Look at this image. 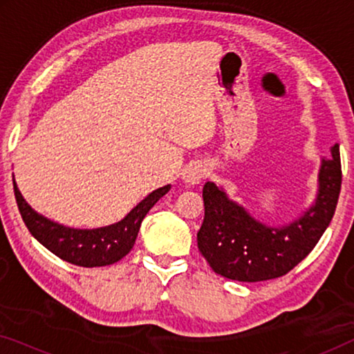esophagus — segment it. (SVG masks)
Listing matches in <instances>:
<instances>
[{
  "label": "esophagus",
  "instance_id": "1",
  "mask_svg": "<svg viewBox=\"0 0 354 354\" xmlns=\"http://www.w3.org/2000/svg\"><path fill=\"white\" fill-rule=\"evenodd\" d=\"M207 176V169L205 166H201V164H193L185 171L183 174V180H185L188 185H196V183H200L203 178Z\"/></svg>",
  "mask_w": 354,
  "mask_h": 354
}]
</instances>
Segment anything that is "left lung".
Masks as SVG:
<instances>
[{
    "label": "left lung",
    "mask_w": 354,
    "mask_h": 354,
    "mask_svg": "<svg viewBox=\"0 0 354 354\" xmlns=\"http://www.w3.org/2000/svg\"><path fill=\"white\" fill-rule=\"evenodd\" d=\"M340 187V147L333 145L332 156L322 159L314 205L292 224L269 227L230 201L224 190L206 182L198 250L211 269L225 279L261 282L282 277L317 245L335 212Z\"/></svg>",
    "instance_id": "obj_1"
}]
</instances>
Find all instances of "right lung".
<instances>
[{
	"label": "right lung",
	"instance_id": "add662e5",
	"mask_svg": "<svg viewBox=\"0 0 354 354\" xmlns=\"http://www.w3.org/2000/svg\"><path fill=\"white\" fill-rule=\"evenodd\" d=\"M171 190V185L158 188L140 201L118 224L93 230L69 229L48 221L32 209L14 182V195L27 229L53 254L80 268H100L122 259L133 248L140 225L148 211Z\"/></svg>",
	"mask_w": 354,
	"mask_h": 354
}]
</instances>
